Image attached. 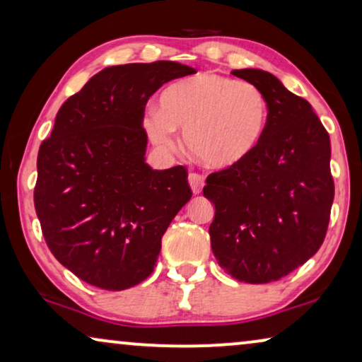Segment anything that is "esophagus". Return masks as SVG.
Wrapping results in <instances>:
<instances>
[{
    "label": "esophagus",
    "instance_id": "1",
    "mask_svg": "<svg viewBox=\"0 0 362 362\" xmlns=\"http://www.w3.org/2000/svg\"><path fill=\"white\" fill-rule=\"evenodd\" d=\"M189 186L194 194H199L202 191V186H204V176L199 175V173H189Z\"/></svg>",
    "mask_w": 362,
    "mask_h": 362
}]
</instances>
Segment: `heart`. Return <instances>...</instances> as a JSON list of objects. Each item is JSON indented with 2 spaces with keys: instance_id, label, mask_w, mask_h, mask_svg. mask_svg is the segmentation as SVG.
<instances>
[{
  "instance_id": "heart-1",
  "label": "heart",
  "mask_w": 362,
  "mask_h": 362,
  "mask_svg": "<svg viewBox=\"0 0 362 362\" xmlns=\"http://www.w3.org/2000/svg\"><path fill=\"white\" fill-rule=\"evenodd\" d=\"M269 105L259 87L216 74H199L161 93L160 110L148 108L143 127L163 150H175V128L185 130L186 148L212 170L244 161L259 145Z\"/></svg>"
}]
</instances>
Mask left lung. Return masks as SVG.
Instances as JSON below:
<instances>
[{"mask_svg":"<svg viewBox=\"0 0 362 362\" xmlns=\"http://www.w3.org/2000/svg\"><path fill=\"white\" fill-rule=\"evenodd\" d=\"M267 98L265 133L244 161L211 173L204 196L219 265L245 284H269L311 259L323 244L334 199L329 135L313 108L259 69L232 71Z\"/></svg>","mask_w":362,"mask_h":362,"instance_id":"obj_1","label":"left lung"}]
</instances>
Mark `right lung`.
<instances>
[{"instance_id": "right-lung-1", "label": "right lung", "mask_w": 362, "mask_h": 362, "mask_svg": "<svg viewBox=\"0 0 362 362\" xmlns=\"http://www.w3.org/2000/svg\"><path fill=\"white\" fill-rule=\"evenodd\" d=\"M171 61L95 74L59 108L39 146L34 207L61 264L98 288L118 291L150 276L161 237L191 199L187 170H151L141 127L163 83L194 74Z\"/></svg>"}]
</instances>
